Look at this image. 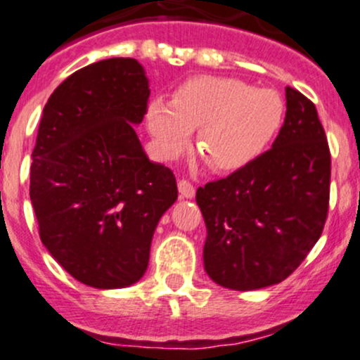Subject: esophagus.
<instances>
[{"instance_id":"obj_1","label":"esophagus","mask_w":360,"mask_h":360,"mask_svg":"<svg viewBox=\"0 0 360 360\" xmlns=\"http://www.w3.org/2000/svg\"><path fill=\"white\" fill-rule=\"evenodd\" d=\"M177 189H179L181 198H186V200H191V198L194 196V193H196L194 186L186 179H181L179 183H177Z\"/></svg>"}]
</instances>
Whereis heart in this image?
<instances>
[{"label": "heart", "mask_w": 360, "mask_h": 360, "mask_svg": "<svg viewBox=\"0 0 360 360\" xmlns=\"http://www.w3.org/2000/svg\"><path fill=\"white\" fill-rule=\"evenodd\" d=\"M146 118L164 159H176L194 128H200L198 150L214 171L233 172L269 147L283 125L284 103L272 89H255L232 77L201 76L184 82L172 101H152Z\"/></svg>", "instance_id": "obj_1"}]
</instances>
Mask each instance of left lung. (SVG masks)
Returning <instances> with one entry per match:
<instances>
[{"mask_svg":"<svg viewBox=\"0 0 360 360\" xmlns=\"http://www.w3.org/2000/svg\"><path fill=\"white\" fill-rule=\"evenodd\" d=\"M330 150L315 105L286 88L272 148L196 191L206 223V274L223 288L278 284L318 242L328 212Z\"/></svg>","mask_w":360,"mask_h":360,"instance_id":"1","label":"left lung"}]
</instances>
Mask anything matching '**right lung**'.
<instances>
[{
    "mask_svg": "<svg viewBox=\"0 0 360 360\" xmlns=\"http://www.w3.org/2000/svg\"><path fill=\"white\" fill-rule=\"evenodd\" d=\"M150 89L130 57L86 65L49 98L32 152L30 200L40 240L74 279L96 289L146 274L176 177L135 134Z\"/></svg>",
    "mask_w": 360,
    "mask_h": 360,
    "instance_id": "obj_1",
    "label": "right lung"
}]
</instances>
